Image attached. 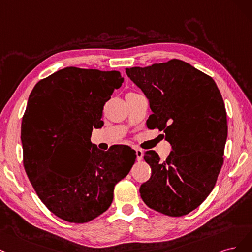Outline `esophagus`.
Listing matches in <instances>:
<instances>
[{
  "mask_svg": "<svg viewBox=\"0 0 252 252\" xmlns=\"http://www.w3.org/2000/svg\"><path fill=\"white\" fill-rule=\"evenodd\" d=\"M136 156H137V161H141L142 160V156H143V152L139 149H136Z\"/></svg>",
  "mask_w": 252,
  "mask_h": 252,
  "instance_id": "obj_1",
  "label": "esophagus"
}]
</instances>
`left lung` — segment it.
I'll use <instances>...</instances> for the list:
<instances>
[{
  "label": "left lung",
  "mask_w": 252,
  "mask_h": 252,
  "mask_svg": "<svg viewBox=\"0 0 252 252\" xmlns=\"http://www.w3.org/2000/svg\"><path fill=\"white\" fill-rule=\"evenodd\" d=\"M149 100L147 126L165 133V161L144 153L152 169L139 192L150 208L170 217L188 215L215 188L227 139L226 110L215 80L180 60L126 69Z\"/></svg>",
  "instance_id": "obj_1"
}]
</instances>
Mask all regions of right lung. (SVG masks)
<instances>
[{
  "label": "right lung",
  "instance_id": "obj_1",
  "mask_svg": "<svg viewBox=\"0 0 252 252\" xmlns=\"http://www.w3.org/2000/svg\"><path fill=\"white\" fill-rule=\"evenodd\" d=\"M124 77L118 71L67 67L34 86L22 121L24 167L38 198L70 223H87L107 210L136 152L127 145L99 150L93 128Z\"/></svg>",
  "mask_w": 252,
  "mask_h": 252
}]
</instances>
